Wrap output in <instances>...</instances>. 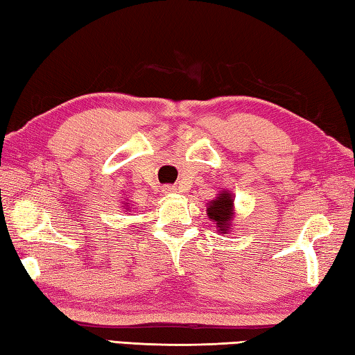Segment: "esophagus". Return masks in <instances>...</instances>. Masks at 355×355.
Instances as JSON below:
<instances>
[{"label": "esophagus", "instance_id": "34e87169", "mask_svg": "<svg viewBox=\"0 0 355 355\" xmlns=\"http://www.w3.org/2000/svg\"><path fill=\"white\" fill-rule=\"evenodd\" d=\"M163 192H164V194H166V196H171V194H175V192H177V189H175V188H173V186H171V184H166V186H164V188H163Z\"/></svg>", "mask_w": 355, "mask_h": 355}]
</instances>
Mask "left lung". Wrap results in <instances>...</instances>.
<instances>
[{"instance_id":"1","label":"left lung","mask_w":355,"mask_h":355,"mask_svg":"<svg viewBox=\"0 0 355 355\" xmlns=\"http://www.w3.org/2000/svg\"><path fill=\"white\" fill-rule=\"evenodd\" d=\"M207 214L209 219L216 222V227L219 228V232L227 235L232 227L233 216H235V209H233V196L230 192L222 191L214 200L209 202L207 207Z\"/></svg>"}]
</instances>
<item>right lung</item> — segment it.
<instances>
[{"instance_id":"obj_1","label":"right lung","mask_w":355,"mask_h":355,"mask_svg":"<svg viewBox=\"0 0 355 355\" xmlns=\"http://www.w3.org/2000/svg\"><path fill=\"white\" fill-rule=\"evenodd\" d=\"M128 209H130V208H127V211H128Z\"/></svg>"}]
</instances>
